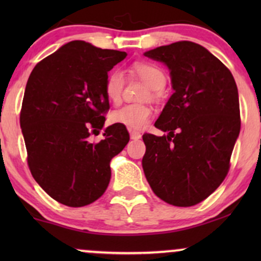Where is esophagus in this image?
<instances>
[{"label": "esophagus", "mask_w": 261, "mask_h": 261, "mask_svg": "<svg viewBox=\"0 0 261 261\" xmlns=\"http://www.w3.org/2000/svg\"><path fill=\"white\" fill-rule=\"evenodd\" d=\"M130 137L133 140H139V139H141V134L139 133V131L130 130Z\"/></svg>", "instance_id": "1"}]
</instances>
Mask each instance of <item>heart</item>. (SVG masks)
<instances>
[{"mask_svg":"<svg viewBox=\"0 0 261 261\" xmlns=\"http://www.w3.org/2000/svg\"><path fill=\"white\" fill-rule=\"evenodd\" d=\"M130 72L146 83L151 91V97L157 95V91L163 88L167 83V76L160 66L151 62H134L130 67ZM125 79L120 70H113L107 76L104 83V92L107 98L113 104L121 101L124 92ZM152 116V108L147 104H127V106L114 110L112 113V121L121 124L134 130H142L147 126Z\"/></svg>","mask_w":261,"mask_h":261,"instance_id":"1","label":"heart"}]
</instances>
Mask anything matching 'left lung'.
Wrapping results in <instances>:
<instances>
[{"instance_id": "8db88e82", "label": "left lung", "mask_w": 261, "mask_h": 261, "mask_svg": "<svg viewBox=\"0 0 261 261\" xmlns=\"http://www.w3.org/2000/svg\"><path fill=\"white\" fill-rule=\"evenodd\" d=\"M170 70L174 93L154 126L145 134L142 168L160 199L179 207L203 201L224 180L239 131L238 89L216 56L193 41L145 53Z\"/></svg>"}]
</instances>
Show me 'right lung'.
Here are the masks:
<instances>
[{
    "mask_svg": "<svg viewBox=\"0 0 261 261\" xmlns=\"http://www.w3.org/2000/svg\"><path fill=\"white\" fill-rule=\"evenodd\" d=\"M126 55L74 40L29 76L19 116L27 162L35 181L62 205L82 207L99 199L112 176L110 161L130 140L121 124L108 126L99 142L88 140L109 112L108 72Z\"/></svg>",
    "mask_w": 261,
    "mask_h": 261,
    "instance_id": "1",
    "label": "right lung"
}]
</instances>
